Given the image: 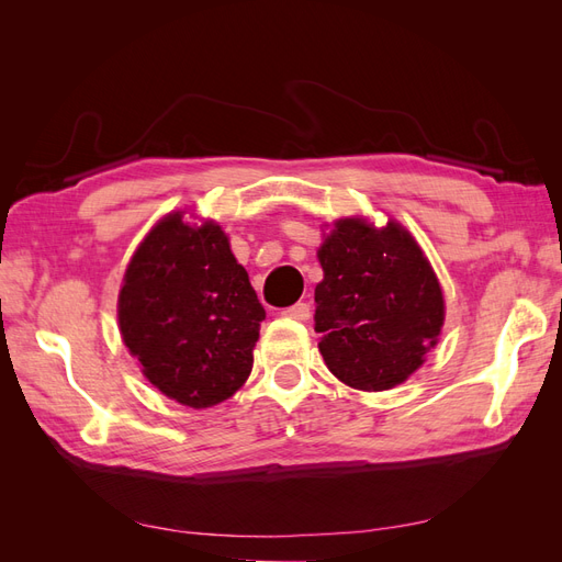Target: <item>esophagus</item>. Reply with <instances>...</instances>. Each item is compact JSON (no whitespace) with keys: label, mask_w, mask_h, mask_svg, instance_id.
Returning <instances> with one entry per match:
<instances>
[{"label":"esophagus","mask_w":562,"mask_h":562,"mask_svg":"<svg viewBox=\"0 0 562 562\" xmlns=\"http://www.w3.org/2000/svg\"><path fill=\"white\" fill-rule=\"evenodd\" d=\"M283 316H288V318H295V321H307V318L312 316V307H310L307 302H295L293 307L283 310Z\"/></svg>","instance_id":"34e87169"}]
</instances>
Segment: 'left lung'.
I'll return each mask as SVG.
<instances>
[{"instance_id":"1","label":"left lung","mask_w":562,"mask_h":562,"mask_svg":"<svg viewBox=\"0 0 562 562\" xmlns=\"http://www.w3.org/2000/svg\"><path fill=\"white\" fill-rule=\"evenodd\" d=\"M314 330L337 380L382 391L424 363L443 328V293L422 248L398 223L339 220L318 250Z\"/></svg>"}]
</instances>
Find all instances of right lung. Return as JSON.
I'll list each match as a JSON object with an SVG mask.
<instances>
[{
	"label": "right lung",
	"instance_id": "add662e5",
	"mask_svg": "<svg viewBox=\"0 0 562 562\" xmlns=\"http://www.w3.org/2000/svg\"><path fill=\"white\" fill-rule=\"evenodd\" d=\"M265 307L215 223L164 217L135 250L119 328L145 378L190 407L229 398L252 368Z\"/></svg>",
	"mask_w": 562,
	"mask_h": 562
}]
</instances>
